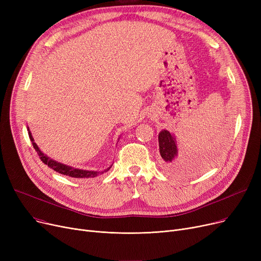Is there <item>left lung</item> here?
Wrapping results in <instances>:
<instances>
[{"instance_id": "obj_1", "label": "left lung", "mask_w": 261, "mask_h": 261, "mask_svg": "<svg viewBox=\"0 0 261 261\" xmlns=\"http://www.w3.org/2000/svg\"><path fill=\"white\" fill-rule=\"evenodd\" d=\"M160 154L162 156V166L168 172L181 173L189 170V165L179 158V147L175 135L168 130H162L159 133Z\"/></svg>"}]
</instances>
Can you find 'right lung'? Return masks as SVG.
I'll list each match as a JSON object with an SVG mask.
<instances>
[{"label": "right lung", "instance_id": "1", "mask_svg": "<svg viewBox=\"0 0 261 261\" xmlns=\"http://www.w3.org/2000/svg\"><path fill=\"white\" fill-rule=\"evenodd\" d=\"M27 131H29L30 139L33 143V146L37 151L38 155L40 156V160L42 161L45 164V165H47L49 168H51L53 170L57 171L61 174L71 176V177H75V179H90V177H95V176H97L101 173L107 172L108 170H110V168L112 167V165H111V166L108 167L107 169H105L102 171H95V170H86V169H79V168H75V167H72V166H67V165H65V164H62L60 162H57V161L50 159L49 156H47L46 154H44L42 151H41L40 148L38 147V145L35 143V140L33 138L32 132H31L29 127H27Z\"/></svg>", "mask_w": 261, "mask_h": 261}]
</instances>
